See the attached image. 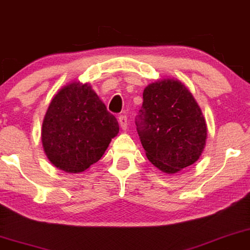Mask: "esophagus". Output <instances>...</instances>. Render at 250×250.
Returning a JSON list of instances; mask_svg holds the SVG:
<instances>
[{"label":"esophagus","mask_w":250,"mask_h":250,"mask_svg":"<svg viewBox=\"0 0 250 250\" xmlns=\"http://www.w3.org/2000/svg\"><path fill=\"white\" fill-rule=\"evenodd\" d=\"M119 123L121 125V128L123 130H127L128 128V118L125 115H120L119 116Z\"/></svg>","instance_id":"1"}]
</instances>
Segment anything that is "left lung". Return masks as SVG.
Listing matches in <instances>:
<instances>
[{
    "mask_svg": "<svg viewBox=\"0 0 250 250\" xmlns=\"http://www.w3.org/2000/svg\"><path fill=\"white\" fill-rule=\"evenodd\" d=\"M136 125L147 159L166 174L198 161L207 139L201 108L188 89L174 79L146 86Z\"/></svg>",
    "mask_w": 250,
    "mask_h": 250,
    "instance_id": "left-lung-1",
    "label": "left lung"
}]
</instances>
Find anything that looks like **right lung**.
I'll list each match as a JSON object with an SVG mask.
<instances>
[{"label": "right lung", "instance_id": "add662e5", "mask_svg": "<svg viewBox=\"0 0 250 250\" xmlns=\"http://www.w3.org/2000/svg\"><path fill=\"white\" fill-rule=\"evenodd\" d=\"M119 132L115 116L88 83L62 86L42 123V145L50 162L68 174L96 164Z\"/></svg>", "mask_w": 250, "mask_h": 250}]
</instances>
